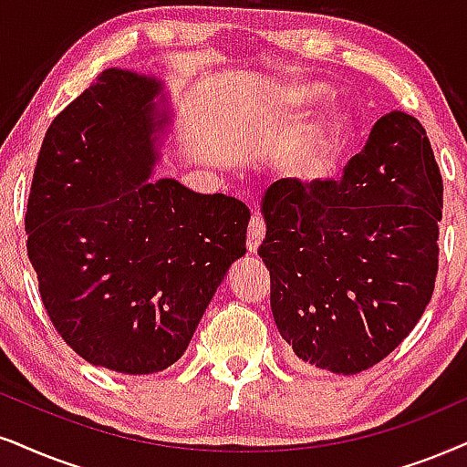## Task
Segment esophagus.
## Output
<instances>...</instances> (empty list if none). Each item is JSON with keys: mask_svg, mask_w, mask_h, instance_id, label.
Instances as JSON below:
<instances>
[{"mask_svg": "<svg viewBox=\"0 0 467 467\" xmlns=\"http://www.w3.org/2000/svg\"><path fill=\"white\" fill-rule=\"evenodd\" d=\"M265 230H267V226H265L263 217L261 215H252L250 226H247V252H256L258 250V245H261L263 239H265Z\"/></svg>", "mask_w": 467, "mask_h": 467, "instance_id": "1", "label": "esophagus"}]
</instances>
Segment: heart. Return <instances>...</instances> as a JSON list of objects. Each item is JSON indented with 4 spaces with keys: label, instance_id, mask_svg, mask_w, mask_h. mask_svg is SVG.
<instances>
[{
    "label": "heart",
    "instance_id": "obj_1",
    "mask_svg": "<svg viewBox=\"0 0 467 467\" xmlns=\"http://www.w3.org/2000/svg\"><path fill=\"white\" fill-rule=\"evenodd\" d=\"M306 99H326L327 88L308 86L304 88ZM353 131V118L347 109H329L321 120L306 129L291 146L282 150L277 168L295 182H315L329 172L336 159L345 149L347 140Z\"/></svg>",
    "mask_w": 467,
    "mask_h": 467
}]
</instances>
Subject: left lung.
Instances as JSON below:
<instances>
[{
    "instance_id": "left-lung-1",
    "label": "left lung",
    "mask_w": 467,
    "mask_h": 467,
    "mask_svg": "<svg viewBox=\"0 0 467 467\" xmlns=\"http://www.w3.org/2000/svg\"><path fill=\"white\" fill-rule=\"evenodd\" d=\"M441 174L427 131L390 111L340 181H275L258 256L271 312L306 366L356 375L390 356L431 302Z\"/></svg>"
}]
</instances>
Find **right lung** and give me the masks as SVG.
Instances as JSON below:
<instances>
[{
	"label": "right lung",
	"mask_w": 467,
	"mask_h": 467,
	"mask_svg": "<svg viewBox=\"0 0 467 467\" xmlns=\"http://www.w3.org/2000/svg\"><path fill=\"white\" fill-rule=\"evenodd\" d=\"M163 88L105 68L53 118L27 200V256L53 327L125 375L185 353L250 222L237 198L152 179L172 125Z\"/></svg>",
	"instance_id": "add662e5"
}]
</instances>
